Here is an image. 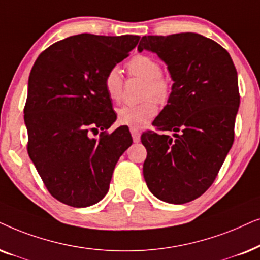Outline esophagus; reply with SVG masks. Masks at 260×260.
Instances as JSON below:
<instances>
[{
	"instance_id": "34e87169",
	"label": "esophagus",
	"mask_w": 260,
	"mask_h": 260,
	"mask_svg": "<svg viewBox=\"0 0 260 260\" xmlns=\"http://www.w3.org/2000/svg\"><path fill=\"white\" fill-rule=\"evenodd\" d=\"M129 131H131V134H132V137H133L134 143H139L140 137H141V134H140L139 131H138L137 128H131Z\"/></svg>"
}]
</instances>
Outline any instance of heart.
<instances>
[{
    "mask_svg": "<svg viewBox=\"0 0 260 260\" xmlns=\"http://www.w3.org/2000/svg\"><path fill=\"white\" fill-rule=\"evenodd\" d=\"M131 75L146 81L145 98H153L158 102L168 101L171 85L168 78L161 76V67L154 58L146 54H138L127 63ZM103 85L108 98L114 102L120 101L122 96L123 78L120 69H109L103 79ZM158 107L153 100H147L138 105H126L117 110L119 122L132 128H143L157 115Z\"/></svg>",
    "mask_w": 260,
    "mask_h": 260,
    "instance_id": "heart-1",
    "label": "heart"
}]
</instances>
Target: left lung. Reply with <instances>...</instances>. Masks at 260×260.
Returning <instances> with one entry per match:
<instances>
[{"mask_svg": "<svg viewBox=\"0 0 260 260\" xmlns=\"http://www.w3.org/2000/svg\"><path fill=\"white\" fill-rule=\"evenodd\" d=\"M153 52L174 81L168 105L153 121L174 138L146 132L144 178L157 199L183 205L213 184L234 140L240 96L231 55L197 33L145 36L138 51ZM181 132V135H177Z\"/></svg>", "mask_w": 260, "mask_h": 260, "instance_id": "left-lung-1", "label": "left lung"}]
</instances>
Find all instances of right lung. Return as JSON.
<instances>
[{"instance_id": "add662e5", "label": "right lung", "mask_w": 260, "mask_h": 260, "mask_svg": "<svg viewBox=\"0 0 260 260\" xmlns=\"http://www.w3.org/2000/svg\"><path fill=\"white\" fill-rule=\"evenodd\" d=\"M140 37L78 34L51 45L28 78L25 124L29 158L52 196L84 208L108 192L121 154L133 143L127 126L102 132L116 120L103 79L128 57Z\"/></svg>"}]
</instances>
